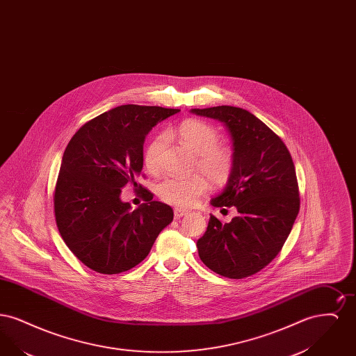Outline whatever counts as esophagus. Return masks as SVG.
<instances>
[{"label":"esophagus","instance_id":"34e87169","mask_svg":"<svg viewBox=\"0 0 356 356\" xmlns=\"http://www.w3.org/2000/svg\"><path fill=\"white\" fill-rule=\"evenodd\" d=\"M173 213H175V219H181V218H184L188 215V211L186 209H181V208H175V211H173Z\"/></svg>","mask_w":356,"mask_h":356}]
</instances>
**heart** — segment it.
<instances>
[{
    "label": "heart",
    "instance_id": "b5f03b06",
    "mask_svg": "<svg viewBox=\"0 0 356 356\" xmlns=\"http://www.w3.org/2000/svg\"><path fill=\"white\" fill-rule=\"evenodd\" d=\"M165 136L177 138L191 152L196 154L195 170L204 175L196 173L189 177H165L156 188L160 199L173 205L189 207L207 192V179L213 186H221L229 179L234 167L232 152L228 148L218 145L219 135L211 125L199 120H186L176 129L167 132ZM164 145L165 137L154 136L144 149V165L152 173L160 170Z\"/></svg>",
    "mask_w": 356,
    "mask_h": 356
}]
</instances>
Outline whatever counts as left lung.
I'll return each mask as SVG.
<instances>
[{"label": "left lung", "mask_w": 356, "mask_h": 356, "mask_svg": "<svg viewBox=\"0 0 356 356\" xmlns=\"http://www.w3.org/2000/svg\"><path fill=\"white\" fill-rule=\"evenodd\" d=\"M191 112L219 120L229 132L234 167L227 186L211 204L235 207L238 212L225 224L211 215L197 240L199 256L221 276H251L280 252L299 213L292 157L282 138L243 108L220 105Z\"/></svg>", "instance_id": "8db88e82"}]
</instances>
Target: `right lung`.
Segmentation results:
<instances>
[{"label":"right lung","instance_id":"1","mask_svg":"<svg viewBox=\"0 0 356 356\" xmlns=\"http://www.w3.org/2000/svg\"><path fill=\"white\" fill-rule=\"evenodd\" d=\"M180 109L120 105L83 125L70 138L54 189L58 232L74 256L99 273L128 271L141 263L173 220L168 204L152 200L132 209L120 199L137 186L147 135Z\"/></svg>","mask_w":356,"mask_h":356}]
</instances>
